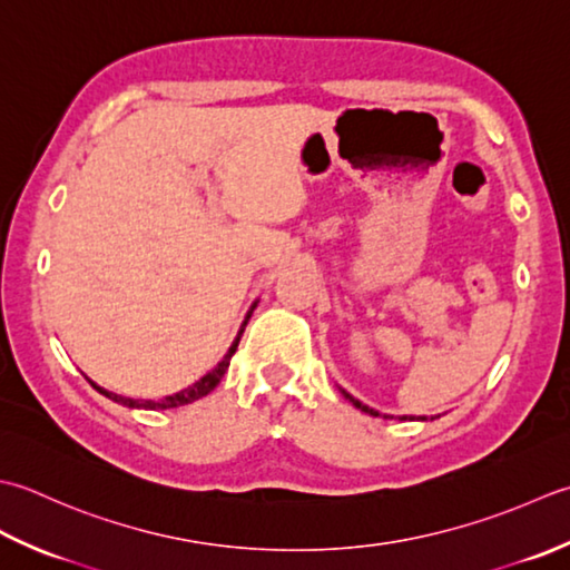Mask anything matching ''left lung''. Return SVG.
<instances>
[{"instance_id":"1","label":"left lung","mask_w":570,"mask_h":570,"mask_svg":"<svg viewBox=\"0 0 570 570\" xmlns=\"http://www.w3.org/2000/svg\"><path fill=\"white\" fill-rule=\"evenodd\" d=\"M342 393H344V399H346V401H352V403L356 405V409H358V411H364V413H368V415H381L379 411H374V409H368V405H364L362 401H356V399L352 396V393H346V391H342ZM383 417H386V415H383ZM401 421H413V417H409V415H403V417H401ZM417 421H428V417H417Z\"/></svg>"}]
</instances>
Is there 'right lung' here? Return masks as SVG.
<instances>
[{
    "mask_svg": "<svg viewBox=\"0 0 570 570\" xmlns=\"http://www.w3.org/2000/svg\"><path fill=\"white\" fill-rule=\"evenodd\" d=\"M253 309H255V302H253V307H250V312L246 315V322H243V327H240V332H238V336H236V342L230 344L228 354H226L224 358H220L218 366L208 371V374H206V376H202V379L196 381V383H191L189 389H184V391H179V393H174V396H165V399H159V401H135V399H125V396H118V393H110V391H106V389H100V386H96V383H92V389H98V391L102 393V396L110 399V401H115V403L127 405V409H145V411H167V409H179V405H187V403L199 401V399H204V396H206V393H212V391L218 386V381L224 379L226 368H228V364H230V356H234V354H236V350H238L240 334H243V330H246V324H248V320H250V315H253Z\"/></svg>",
    "mask_w": 570,
    "mask_h": 570,
    "instance_id": "obj_1",
    "label": "right lung"
}]
</instances>
